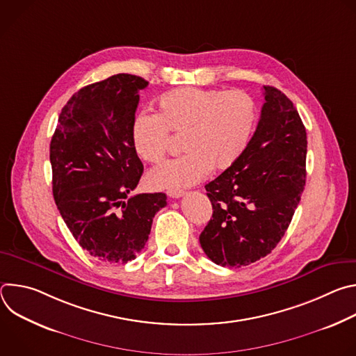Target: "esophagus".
<instances>
[{
	"mask_svg": "<svg viewBox=\"0 0 356 356\" xmlns=\"http://www.w3.org/2000/svg\"><path fill=\"white\" fill-rule=\"evenodd\" d=\"M168 195H169L170 198H180V197L184 195V191H181V190H169V191H168Z\"/></svg>",
	"mask_w": 356,
	"mask_h": 356,
	"instance_id": "1",
	"label": "esophagus"
}]
</instances>
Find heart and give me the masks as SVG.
<instances>
[{"instance_id":"heart-1","label":"heart","mask_w":356,"mask_h":356,"mask_svg":"<svg viewBox=\"0 0 356 356\" xmlns=\"http://www.w3.org/2000/svg\"><path fill=\"white\" fill-rule=\"evenodd\" d=\"M258 120L253 98L241 90L183 87L163 94L156 114L139 113L131 127L136 155L159 162L169 135L183 136L186 155L168 161L147 175L154 188H184L204 179L210 170L232 168L246 150Z\"/></svg>"}]
</instances>
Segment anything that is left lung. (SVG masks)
Segmentation results:
<instances>
[{
  "label": "left lung",
  "instance_id": "1",
  "mask_svg": "<svg viewBox=\"0 0 356 356\" xmlns=\"http://www.w3.org/2000/svg\"><path fill=\"white\" fill-rule=\"evenodd\" d=\"M258 128L239 161L206 184L213 217L200 245L217 265L265 258L283 238L306 186L307 134L291 101L264 86Z\"/></svg>",
  "mask_w": 356,
  "mask_h": 356
}]
</instances>
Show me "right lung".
Wrapping results in <instances>:
<instances>
[{
  "label": "right lung",
  "instance_id": "add662e5",
  "mask_svg": "<svg viewBox=\"0 0 356 356\" xmlns=\"http://www.w3.org/2000/svg\"><path fill=\"white\" fill-rule=\"evenodd\" d=\"M147 81L115 74L80 88L50 140L54 197L79 245L98 261L127 264L143 249L165 193L129 195L143 165L131 127Z\"/></svg>",
  "mask_w": 356,
  "mask_h": 356
}]
</instances>
